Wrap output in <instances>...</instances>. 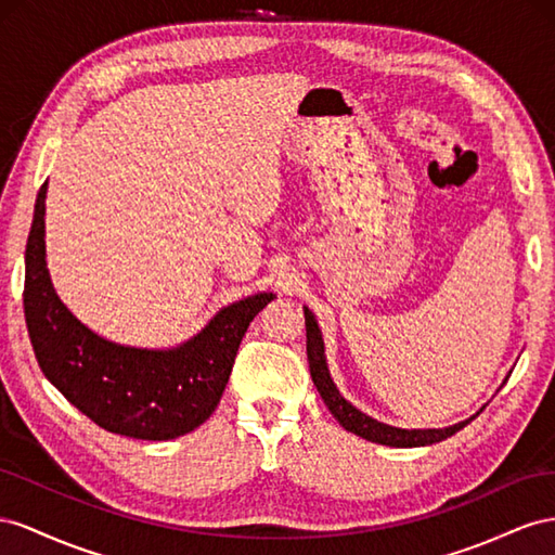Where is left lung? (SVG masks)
<instances>
[{
	"label": "left lung",
	"instance_id": "1",
	"mask_svg": "<svg viewBox=\"0 0 555 555\" xmlns=\"http://www.w3.org/2000/svg\"><path fill=\"white\" fill-rule=\"evenodd\" d=\"M305 325H307V358H309V372L313 378V386L319 388L323 402L332 411V416L339 421L341 427H346L348 433H353L362 439L376 441V444H386V447H398V449H409V447H427L435 444V441L447 439L455 435L457 430L474 418L461 421L449 427H430V430H402V427H392L386 423H378L372 416L362 414L360 409H356L351 402H346L341 398V392L337 386L332 384L330 372H327V362H325V346H323V335L319 330V323H315L313 313L305 307Z\"/></svg>",
	"mask_w": 555,
	"mask_h": 555
}]
</instances>
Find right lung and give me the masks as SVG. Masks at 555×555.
<instances>
[{"mask_svg":"<svg viewBox=\"0 0 555 555\" xmlns=\"http://www.w3.org/2000/svg\"><path fill=\"white\" fill-rule=\"evenodd\" d=\"M46 181L25 248V321L46 378L108 433L165 441L193 433L218 406L242 337L272 293L220 309L173 348H137L94 335L60 302L46 267Z\"/></svg>","mask_w":555,"mask_h":555,"instance_id":"obj_1","label":"right lung"}]
</instances>
